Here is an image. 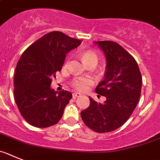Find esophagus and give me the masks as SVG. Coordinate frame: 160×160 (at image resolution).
Masks as SVG:
<instances>
[{
	"mask_svg": "<svg viewBox=\"0 0 160 160\" xmlns=\"http://www.w3.org/2000/svg\"><path fill=\"white\" fill-rule=\"evenodd\" d=\"M72 96H73V97L74 98H76V97H79L81 96V94L80 93V92H74V93L72 94Z\"/></svg>",
	"mask_w": 160,
	"mask_h": 160,
	"instance_id": "obj_1",
	"label": "esophagus"
}]
</instances>
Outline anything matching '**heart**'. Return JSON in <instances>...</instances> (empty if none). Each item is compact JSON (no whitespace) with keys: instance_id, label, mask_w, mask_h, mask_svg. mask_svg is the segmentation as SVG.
Wrapping results in <instances>:
<instances>
[{"instance_id":"b5f03b06","label":"heart","mask_w":160,"mask_h":160,"mask_svg":"<svg viewBox=\"0 0 160 160\" xmlns=\"http://www.w3.org/2000/svg\"><path fill=\"white\" fill-rule=\"evenodd\" d=\"M82 57H83L84 62L87 63L92 62V61H95L97 63V60H98V56L92 51H84L82 52ZM92 83V80L90 78L84 77V76H79V77H76L75 79H73L72 84L76 89L83 91L88 88V86L91 85Z\"/></svg>"}]
</instances>
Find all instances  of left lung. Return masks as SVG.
Listing matches in <instances>:
<instances>
[{"instance_id":"1","label":"left lung","mask_w":160,"mask_h":160,"mask_svg":"<svg viewBox=\"0 0 160 160\" xmlns=\"http://www.w3.org/2000/svg\"><path fill=\"white\" fill-rule=\"evenodd\" d=\"M96 44L106 58L105 79L96 92L105 96L103 104L89 97L90 105L80 113L88 128L97 133L117 130L128 120L139 100L142 75L134 57L115 42L99 41Z\"/></svg>"}]
</instances>
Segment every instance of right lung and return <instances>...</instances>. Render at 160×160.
I'll return each mask as SVG.
<instances>
[{
	"label": "right lung",
	"instance_id": "1",
	"mask_svg": "<svg viewBox=\"0 0 160 160\" xmlns=\"http://www.w3.org/2000/svg\"><path fill=\"white\" fill-rule=\"evenodd\" d=\"M80 43L62 32L52 31L34 42L21 56L14 74V99L23 118L31 126L49 127L63 116L72 94L51 88V79L62 68L66 54Z\"/></svg>",
	"mask_w": 160,
	"mask_h": 160
}]
</instances>
